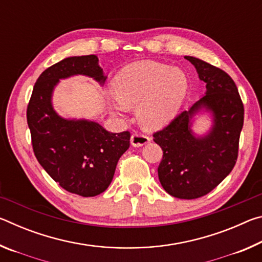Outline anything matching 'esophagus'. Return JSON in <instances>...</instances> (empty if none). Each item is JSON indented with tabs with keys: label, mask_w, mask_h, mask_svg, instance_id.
Wrapping results in <instances>:
<instances>
[{
	"label": "esophagus",
	"mask_w": 262,
	"mask_h": 262,
	"mask_svg": "<svg viewBox=\"0 0 262 262\" xmlns=\"http://www.w3.org/2000/svg\"><path fill=\"white\" fill-rule=\"evenodd\" d=\"M149 142L150 137L144 134H140V133H134L130 137V143L133 147H142V145L147 144Z\"/></svg>",
	"instance_id": "esophagus-1"
}]
</instances>
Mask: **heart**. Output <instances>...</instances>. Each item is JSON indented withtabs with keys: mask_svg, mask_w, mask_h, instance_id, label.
I'll return each mask as SVG.
<instances>
[{
	"mask_svg": "<svg viewBox=\"0 0 262 262\" xmlns=\"http://www.w3.org/2000/svg\"><path fill=\"white\" fill-rule=\"evenodd\" d=\"M113 108L123 112L137 106L145 129H157L173 119L188 91L183 70L154 61H139L123 68L113 81Z\"/></svg>",
	"mask_w": 262,
	"mask_h": 262,
	"instance_id": "1",
	"label": "heart"
}]
</instances>
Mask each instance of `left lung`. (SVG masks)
I'll return each instance as SVG.
<instances>
[{
  "instance_id": "8db88e82",
  "label": "left lung",
  "mask_w": 262,
  "mask_h": 262,
  "mask_svg": "<svg viewBox=\"0 0 262 262\" xmlns=\"http://www.w3.org/2000/svg\"><path fill=\"white\" fill-rule=\"evenodd\" d=\"M206 83V95L163 129L154 133L162 148L158 178L172 196L185 200L211 192L232 171L237 162L244 125V105L233 79L220 68L185 56ZM205 108L213 115L212 129L195 137L190 129L193 115Z\"/></svg>"
}]
</instances>
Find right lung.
Instances as JSON below:
<instances>
[{
    "instance_id": "right-lung-1",
    "label": "right lung",
    "mask_w": 262,
    "mask_h": 262,
    "mask_svg": "<svg viewBox=\"0 0 262 262\" xmlns=\"http://www.w3.org/2000/svg\"><path fill=\"white\" fill-rule=\"evenodd\" d=\"M85 75L100 84L106 76L96 55L72 56L51 66L38 77L26 111L33 152L62 188L84 198L105 192L119 158L129 148L130 133H110L99 123L69 120L52 106L61 78Z\"/></svg>"
}]
</instances>
